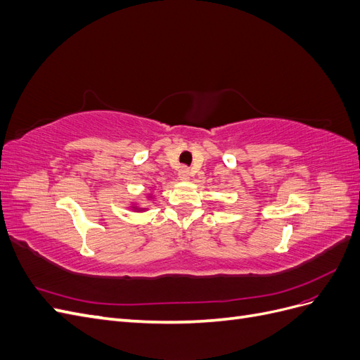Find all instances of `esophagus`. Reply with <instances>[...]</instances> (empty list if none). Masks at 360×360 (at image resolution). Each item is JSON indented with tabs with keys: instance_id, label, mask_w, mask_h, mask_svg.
<instances>
[{
	"instance_id": "34e87169",
	"label": "esophagus",
	"mask_w": 360,
	"mask_h": 360,
	"mask_svg": "<svg viewBox=\"0 0 360 360\" xmlns=\"http://www.w3.org/2000/svg\"><path fill=\"white\" fill-rule=\"evenodd\" d=\"M189 176H191L189 168H188V167H180V169H179V177H180L181 180H188Z\"/></svg>"
}]
</instances>
